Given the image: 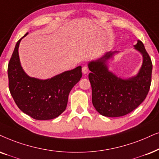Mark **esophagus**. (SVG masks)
<instances>
[{
	"mask_svg": "<svg viewBox=\"0 0 159 159\" xmlns=\"http://www.w3.org/2000/svg\"><path fill=\"white\" fill-rule=\"evenodd\" d=\"M82 73H83L84 75H86V74H88V66H83V67H82Z\"/></svg>",
	"mask_w": 159,
	"mask_h": 159,
	"instance_id": "1",
	"label": "esophagus"
}]
</instances>
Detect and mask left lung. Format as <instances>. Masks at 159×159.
I'll return each instance as SVG.
<instances>
[{
	"mask_svg": "<svg viewBox=\"0 0 159 159\" xmlns=\"http://www.w3.org/2000/svg\"><path fill=\"white\" fill-rule=\"evenodd\" d=\"M134 49L143 55V64L132 77L123 79L109 70L108 61L115 53L108 52L88 68L92 88V102L96 111L105 117H120L134 110L145 99L151 84L152 64L143 43L138 40Z\"/></svg>",
	"mask_w": 159,
	"mask_h": 159,
	"instance_id": "obj_1",
	"label": "left lung"
}]
</instances>
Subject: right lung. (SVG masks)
Returning <instances> with one entry per match:
<instances>
[{
    "mask_svg": "<svg viewBox=\"0 0 159 159\" xmlns=\"http://www.w3.org/2000/svg\"><path fill=\"white\" fill-rule=\"evenodd\" d=\"M28 34L16 42L9 61V90L16 104L24 113L36 120H51L65 111L69 93L82 77V67L77 66L47 80L29 77L21 66L18 52L20 42Z\"/></svg>",
    "mask_w": 159,
    "mask_h": 159,
    "instance_id": "obj_1",
    "label": "right lung"
}]
</instances>
